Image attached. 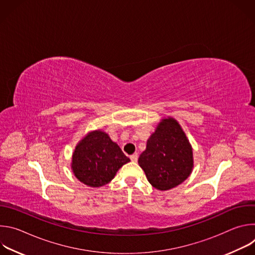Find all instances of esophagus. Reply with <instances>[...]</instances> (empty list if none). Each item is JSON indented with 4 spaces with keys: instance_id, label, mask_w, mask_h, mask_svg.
Wrapping results in <instances>:
<instances>
[{
    "instance_id": "esophagus-1",
    "label": "esophagus",
    "mask_w": 255,
    "mask_h": 255,
    "mask_svg": "<svg viewBox=\"0 0 255 255\" xmlns=\"http://www.w3.org/2000/svg\"><path fill=\"white\" fill-rule=\"evenodd\" d=\"M130 159H131V161H133V162H137V160H138V155H137V154H132V155H130Z\"/></svg>"
}]
</instances>
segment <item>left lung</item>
<instances>
[{"label":"left lung","mask_w":255,"mask_h":255,"mask_svg":"<svg viewBox=\"0 0 255 255\" xmlns=\"http://www.w3.org/2000/svg\"><path fill=\"white\" fill-rule=\"evenodd\" d=\"M152 187L167 191L185 181L194 166L191 144L176 120L162 119L138 158Z\"/></svg>","instance_id":"obj_1"}]
</instances>
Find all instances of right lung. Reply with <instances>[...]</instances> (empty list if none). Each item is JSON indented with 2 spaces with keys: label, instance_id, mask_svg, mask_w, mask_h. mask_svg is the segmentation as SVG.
I'll use <instances>...</instances> for the list:
<instances>
[{
  "label": "right lung",
  "instance_id": "add662e5",
  "mask_svg": "<svg viewBox=\"0 0 255 255\" xmlns=\"http://www.w3.org/2000/svg\"><path fill=\"white\" fill-rule=\"evenodd\" d=\"M129 161L107 133L96 130L78 143L72 153L71 169L83 184L99 188L110 183L118 169Z\"/></svg>",
  "mask_w": 255,
  "mask_h": 255
}]
</instances>
